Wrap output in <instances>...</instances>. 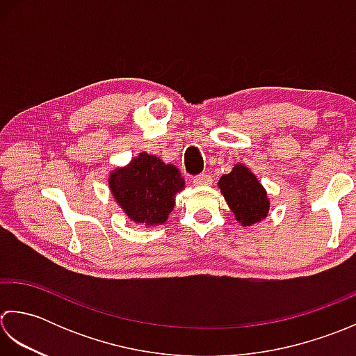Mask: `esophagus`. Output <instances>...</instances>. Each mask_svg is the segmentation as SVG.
<instances>
[{
    "label": "esophagus",
    "instance_id": "34e87169",
    "mask_svg": "<svg viewBox=\"0 0 356 356\" xmlns=\"http://www.w3.org/2000/svg\"><path fill=\"white\" fill-rule=\"evenodd\" d=\"M212 181H213L212 177L207 175V173H202V175H198V177L193 178V184L198 186V187H201V186H210V184H212Z\"/></svg>",
    "mask_w": 356,
    "mask_h": 356
}]
</instances>
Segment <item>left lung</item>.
<instances>
[{"mask_svg":"<svg viewBox=\"0 0 356 356\" xmlns=\"http://www.w3.org/2000/svg\"><path fill=\"white\" fill-rule=\"evenodd\" d=\"M218 187L241 226H253L269 213L270 200L266 188L244 164H235L230 173L222 175Z\"/></svg>","mask_w":356,"mask_h":356,"instance_id":"left-lung-1","label":"left lung"}]
</instances>
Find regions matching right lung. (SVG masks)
Returning a JSON list of instances; mask_svg holds the SVG:
<instances>
[{
	"instance_id": "obj_1",
	"label": "right lung",
	"mask_w": 356,
	"mask_h": 356,
	"mask_svg": "<svg viewBox=\"0 0 356 356\" xmlns=\"http://www.w3.org/2000/svg\"><path fill=\"white\" fill-rule=\"evenodd\" d=\"M108 188L134 222L163 226L175 207L177 193L184 188V178L175 165L143 152L111 172Z\"/></svg>"
}]
</instances>
